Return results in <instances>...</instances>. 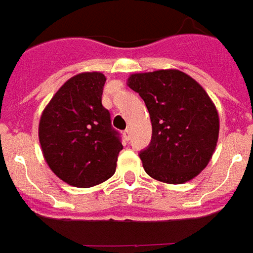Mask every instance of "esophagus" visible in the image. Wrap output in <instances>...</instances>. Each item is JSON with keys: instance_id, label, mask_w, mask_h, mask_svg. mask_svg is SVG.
I'll return each instance as SVG.
<instances>
[{"instance_id": "esophagus-1", "label": "esophagus", "mask_w": 253, "mask_h": 253, "mask_svg": "<svg viewBox=\"0 0 253 253\" xmlns=\"http://www.w3.org/2000/svg\"><path fill=\"white\" fill-rule=\"evenodd\" d=\"M124 137H125V140H129L130 139V135H132V129H130L129 126H128V128H126V129L124 130Z\"/></svg>"}]
</instances>
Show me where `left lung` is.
Here are the masks:
<instances>
[{
	"label": "left lung",
	"instance_id": "1",
	"mask_svg": "<svg viewBox=\"0 0 253 253\" xmlns=\"http://www.w3.org/2000/svg\"><path fill=\"white\" fill-rule=\"evenodd\" d=\"M128 86L144 100L153 126L149 147L139 153L146 173L169 184L196 177L219 137V114L208 93L173 69L132 74Z\"/></svg>",
	"mask_w": 253,
	"mask_h": 253
}]
</instances>
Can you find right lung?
Wrapping results in <instances>:
<instances>
[{
	"instance_id": "right-lung-1",
	"label": "right lung",
	"mask_w": 253,
	"mask_h": 253,
	"mask_svg": "<svg viewBox=\"0 0 253 253\" xmlns=\"http://www.w3.org/2000/svg\"><path fill=\"white\" fill-rule=\"evenodd\" d=\"M106 77L90 71L71 77L43 109L38 137L52 172L74 187H92L114 175L123 150L102 106Z\"/></svg>"
}]
</instances>
